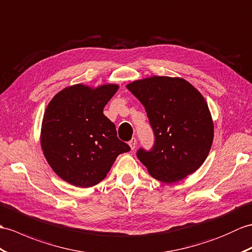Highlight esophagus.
<instances>
[{"instance_id":"1","label":"esophagus","mask_w":252,"mask_h":252,"mask_svg":"<svg viewBox=\"0 0 252 252\" xmlns=\"http://www.w3.org/2000/svg\"><path fill=\"white\" fill-rule=\"evenodd\" d=\"M136 145H137V140H136L135 137H133V138L130 140V142H128V146H130L132 150H134V149L136 148Z\"/></svg>"}]
</instances>
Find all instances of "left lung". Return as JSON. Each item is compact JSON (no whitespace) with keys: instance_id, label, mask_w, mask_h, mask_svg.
Returning a JSON list of instances; mask_svg holds the SVG:
<instances>
[{"instance_id":"left-lung-1","label":"left lung","mask_w":252,"mask_h":252,"mask_svg":"<svg viewBox=\"0 0 252 252\" xmlns=\"http://www.w3.org/2000/svg\"><path fill=\"white\" fill-rule=\"evenodd\" d=\"M126 88L143 104L155 133L153 149L136 154L151 176L172 184L200 168L212 148L214 122L198 90L168 76L135 80Z\"/></svg>"}]
</instances>
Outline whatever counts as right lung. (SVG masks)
<instances>
[{"mask_svg":"<svg viewBox=\"0 0 252 252\" xmlns=\"http://www.w3.org/2000/svg\"><path fill=\"white\" fill-rule=\"evenodd\" d=\"M118 89L115 84L73 85L58 92L47 106L40 146L50 167L66 183L80 188L95 186L106 177L117 157L130 151L103 114Z\"/></svg>","mask_w":252,"mask_h":252,"instance_id":"1","label":"right lung"}]
</instances>
